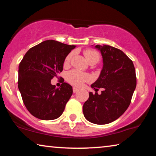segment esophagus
<instances>
[{
  "label": "esophagus",
  "mask_w": 156,
  "mask_h": 156,
  "mask_svg": "<svg viewBox=\"0 0 156 156\" xmlns=\"http://www.w3.org/2000/svg\"><path fill=\"white\" fill-rule=\"evenodd\" d=\"M78 90H79V89L78 88L73 87V93H76V92H77Z\"/></svg>",
  "instance_id": "1"
}]
</instances>
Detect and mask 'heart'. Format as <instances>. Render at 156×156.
<instances>
[{"instance_id":"heart-1","label":"heart","mask_w":156,"mask_h":156,"mask_svg":"<svg viewBox=\"0 0 156 156\" xmlns=\"http://www.w3.org/2000/svg\"><path fill=\"white\" fill-rule=\"evenodd\" d=\"M73 53H70L67 55L65 60L64 65H68L69 63L71 58H72ZM84 55L85 56L86 59L88 62H90L91 60H95L96 62H98L100 59V55L97 51L92 49H87L84 51ZM66 79L73 85L80 87L83 84L84 82H88L91 80V76L88 73L81 72L80 71L73 69L70 72H69L66 75Z\"/></svg>"}]
</instances>
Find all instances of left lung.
I'll list each match as a JSON object with an SVG mask.
<instances>
[{
    "instance_id": "obj_1",
    "label": "left lung",
    "mask_w": 156,
    "mask_h": 156,
    "mask_svg": "<svg viewBox=\"0 0 156 156\" xmlns=\"http://www.w3.org/2000/svg\"><path fill=\"white\" fill-rule=\"evenodd\" d=\"M103 67L97 80L91 84L95 91L103 88L100 95L89 92L83 105L84 118L96 125H106L117 120L127 109L136 87V70L132 60L115 47L97 45Z\"/></svg>"
}]
</instances>
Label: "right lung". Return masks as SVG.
Wrapping results in <instances>:
<instances>
[{"label":"right lung","mask_w":156,"mask_h":156,"mask_svg":"<svg viewBox=\"0 0 156 156\" xmlns=\"http://www.w3.org/2000/svg\"><path fill=\"white\" fill-rule=\"evenodd\" d=\"M76 45L47 40L31 47L18 67V87L27 109L38 119L51 120L62 115L73 94L63 83L59 88L51 80L62 72L67 55Z\"/></svg>","instance_id":"1"}]
</instances>
